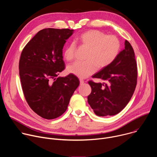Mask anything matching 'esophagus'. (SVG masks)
<instances>
[{"label":"esophagus","mask_w":157,"mask_h":157,"mask_svg":"<svg viewBox=\"0 0 157 157\" xmlns=\"http://www.w3.org/2000/svg\"><path fill=\"white\" fill-rule=\"evenodd\" d=\"M79 82H80V85H82V84H84V80L82 79H79Z\"/></svg>","instance_id":"1"}]
</instances>
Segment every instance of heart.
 <instances>
[{"mask_svg":"<svg viewBox=\"0 0 157 157\" xmlns=\"http://www.w3.org/2000/svg\"><path fill=\"white\" fill-rule=\"evenodd\" d=\"M80 45L87 48L83 62H76L67 68V71L79 78H86L113 63L121 50V42L114 35H107L98 30H89L77 38ZM76 47L74 43L67 45L63 52L64 59L72 61L75 58Z\"/></svg>","mask_w":157,"mask_h":157,"instance_id":"obj_1","label":"heart"}]
</instances>
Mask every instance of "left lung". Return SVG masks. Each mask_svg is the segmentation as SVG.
<instances>
[{"instance_id":"8db88e82","label":"left lung","mask_w":157,"mask_h":157,"mask_svg":"<svg viewBox=\"0 0 157 157\" xmlns=\"http://www.w3.org/2000/svg\"><path fill=\"white\" fill-rule=\"evenodd\" d=\"M104 82L89 81L91 93L87 101L98 116H114L127 105L135 91L137 67L135 53L130 43L125 41V48L116 60L93 76Z\"/></svg>"}]
</instances>
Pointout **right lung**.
<instances>
[{"label":"right lung","mask_w":157,"mask_h":157,"mask_svg":"<svg viewBox=\"0 0 157 157\" xmlns=\"http://www.w3.org/2000/svg\"><path fill=\"white\" fill-rule=\"evenodd\" d=\"M73 30L44 29L26 44L19 61V75L25 98L36 114L46 119L61 116L78 87L70 74L58 77L64 70L63 48Z\"/></svg>","instance_id":"1"}]
</instances>
